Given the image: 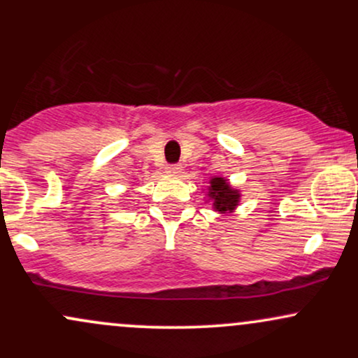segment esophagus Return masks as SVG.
I'll return each mask as SVG.
<instances>
[{
	"label": "esophagus",
	"instance_id": "esophagus-1",
	"mask_svg": "<svg viewBox=\"0 0 358 358\" xmlns=\"http://www.w3.org/2000/svg\"><path fill=\"white\" fill-rule=\"evenodd\" d=\"M165 171H166L168 175L176 176V175L182 173V166H180V165H168V166L165 168Z\"/></svg>",
	"mask_w": 358,
	"mask_h": 358
}]
</instances>
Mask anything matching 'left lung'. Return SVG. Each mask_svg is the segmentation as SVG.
<instances>
[{
	"label": "left lung",
	"instance_id": "obj_1",
	"mask_svg": "<svg viewBox=\"0 0 358 358\" xmlns=\"http://www.w3.org/2000/svg\"><path fill=\"white\" fill-rule=\"evenodd\" d=\"M208 200H212L213 210L219 213L234 212L239 205L241 192L232 188L231 183L222 176H213L210 178V187H208Z\"/></svg>",
	"mask_w": 358,
	"mask_h": 358
}]
</instances>
